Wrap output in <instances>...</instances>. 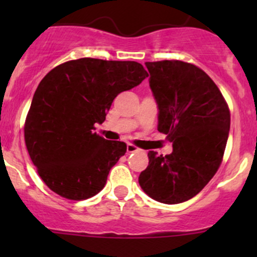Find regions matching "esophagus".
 Segmentation results:
<instances>
[{"label": "esophagus", "mask_w": 257, "mask_h": 257, "mask_svg": "<svg viewBox=\"0 0 257 257\" xmlns=\"http://www.w3.org/2000/svg\"><path fill=\"white\" fill-rule=\"evenodd\" d=\"M139 148H137L136 145H133V144H128L126 145V152L128 153H134V152H139Z\"/></svg>", "instance_id": "obj_1"}]
</instances>
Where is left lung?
Returning <instances> with one entry per match:
<instances>
[{
  "label": "left lung",
  "instance_id": "8db88e82",
  "mask_svg": "<svg viewBox=\"0 0 257 257\" xmlns=\"http://www.w3.org/2000/svg\"><path fill=\"white\" fill-rule=\"evenodd\" d=\"M158 104V131L173 142L172 154L149 152L139 175L144 193L163 204L194 198L211 180L224 157L230 110L217 85L199 67L181 61L145 63Z\"/></svg>",
  "mask_w": 257,
  "mask_h": 257
}]
</instances>
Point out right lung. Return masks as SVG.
<instances>
[{
    "mask_svg": "<svg viewBox=\"0 0 257 257\" xmlns=\"http://www.w3.org/2000/svg\"><path fill=\"white\" fill-rule=\"evenodd\" d=\"M148 72L138 62L79 58L41 80L25 123L31 160L46 185L69 200L99 193L126 152L124 142L94 133L114 98L141 84Z\"/></svg>",
    "mask_w": 257,
    "mask_h": 257,
    "instance_id": "1",
    "label": "right lung"
}]
</instances>
